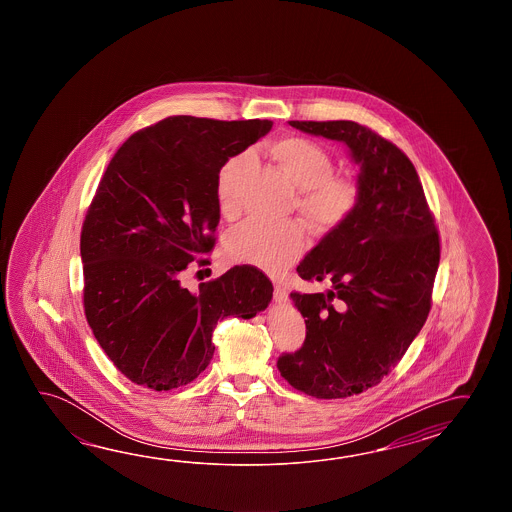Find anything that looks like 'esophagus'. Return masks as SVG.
Instances as JSON below:
<instances>
[{
  "instance_id": "obj_1",
  "label": "esophagus",
  "mask_w": 512,
  "mask_h": 512,
  "mask_svg": "<svg viewBox=\"0 0 512 512\" xmlns=\"http://www.w3.org/2000/svg\"><path fill=\"white\" fill-rule=\"evenodd\" d=\"M274 300L278 304H285L287 302V291H285V287L280 285V283H274Z\"/></svg>"
}]
</instances>
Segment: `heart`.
Returning <instances> with one entry per match:
<instances>
[{"mask_svg": "<svg viewBox=\"0 0 512 512\" xmlns=\"http://www.w3.org/2000/svg\"><path fill=\"white\" fill-rule=\"evenodd\" d=\"M269 155L298 188L296 210L311 229H335L357 207L359 186L349 177L331 174L333 161L320 144L304 137H282L269 144ZM241 166L243 157L236 155L219 168L216 192L219 208L227 216L238 210L236 177ZM304 247V230L298 223L271 225L252 219L230 232L225 254L230 261L276 274L291 265Z\"/></svg>", "mask_w": 512, "mask_h": 512, "instance_id": "b5f03b06", "label": "heart"}]
</instances>
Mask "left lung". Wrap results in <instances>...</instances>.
Here are the masks:
<instances>
[{"label": "left lung", "instance_id": "8db88e82", "mask_svg": "<svg viewBox=\"0 0 512 512\" xmlns=\"http://www.w3.org/2000/svg\"><path fill=\"white\" fill-rule=\"evenodd\" d=\"M344 142L359 166L357 207L296 267L326 293H291L305 342L278 359L293 388L316 399L368 390L403 359L425 326L439 267V236L414 164L395 144L351 120H289Z\"/></svg>", "mask_w": 512, "mask_h": 512}]
</instances>
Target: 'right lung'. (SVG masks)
<instances>
[{
  "label": "right lung",
  "mask_w": 512,
  "mask_h": 512,
  "mask_svg": "<svg viewBox=\"0 0 512 512\" xmlns=\"http://www.w3.org/2000/svg\"><path fill=\"white\" fill-rule=\"evenodd\" d=\"M271 128L272 120L177 115L131 135L108 164L80 238L84 309L131 382L168 392L194 381L214 355L218 320H249L271 304V280L251 265L196 293L179 278L214 247L219 168Z\"/></svg>",
  "instance_id": "obj_1"
}]
</instances>
